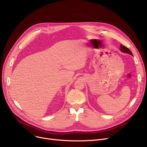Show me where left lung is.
Masks as SVG:
<instances>
[{"label": "left lung", "mask_w": 147, "mask_h": 147, "mask_svg": "<svg viewBox=\"0 0 147 147\" xmlns=\"http://www.w3.org/2000/svg\"><path fill=\"white\" fill-rule=\"evenodd\" d=\"M120 50H121L123 52L127 53L130 54L131 55H133L132 52H131V51H130V49H129L127 47H126V46H123V45H121V44L120 45Z\"/></svg>", "instance_id": "left-lung-1"}]
</instances>
